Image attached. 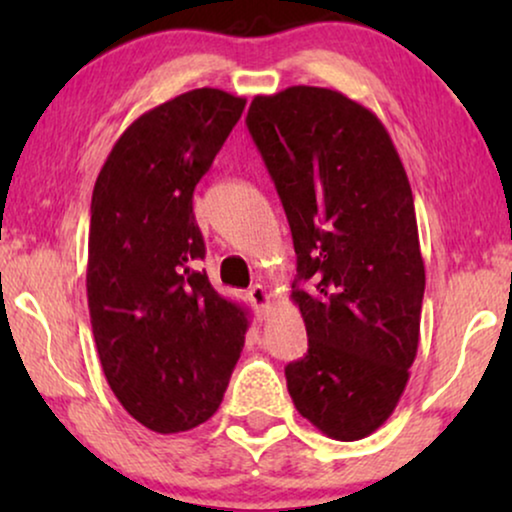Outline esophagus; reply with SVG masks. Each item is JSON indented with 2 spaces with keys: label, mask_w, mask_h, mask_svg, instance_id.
Here are the masks:
<instances>
[{
  "label": "esophagus",
  "mask_w": 512,
  "mask_h": 512,
  "mask_svg": "<svg viewBox=\"0 0 512 512\" xmlns=\"http://www.w3.org/2000/svg\"><path fill=\"white\" fill-rule=\"evenodd\" d=\"M247 296H249V303L254 305L256 310H263V307H268V303H270V293H268V289H265V286H261V284L251 286Z\"/></svg>",
  "instance_id": "1"
}]
</instances>
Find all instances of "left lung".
<instances>
[{"label": "left lung", "mask_w": 512, "mask_h": 512, "mask_svg": "<svg viewBox=\"0 0 512 512\" xmlns=\"http://www.w3.org/2000/svg\"><path fill=\"white\" fill-rule=\"evenodd\" d=\"M247 128L291 226V298L307 354L284 368L321 433L359 440L387 422L417 356L424 298L415 200L387 128L338 90L256 95Z\"/></svg>", "instance_id": "1"}]
</instances>
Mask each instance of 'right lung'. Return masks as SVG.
I'll list each match as a JSON object with an SVG mask.
<instances>
[{
	"mask_svg": "<svg viewBox=\"0 0 512 512\" xmlns=\"http://www.w3.org/2000/svg\"><path fill=\"white\" fill-rule=\"evenodd\" d=\"M244 97L198 88L146 111L118 137L90 202L88 310L118 401L156 433L207 422L223 401L249 321L198 270L193 191Z\"/></svg>",
	"mask_w": 512,
	"mask_h": 512,
	"instance_id": "1",
	"label": "right lung"
}]
</instances>
